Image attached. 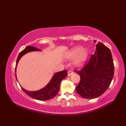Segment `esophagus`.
Returning <instances> with one entry per match:
<instances>
[{
	"label": "esophagus",
	"instance_id": "obj_1",
	"mask_svg": "<svg viewBox=\"0 0 126 126\" xmlns=\"http://www.w3.org/2000/svg\"><path fill=\"white\" fill-rule=\"evenodd\" d=\"M74 74V72H73L72 71H69L68 72V76H70L71 75H73Z\"/></svg>",
	"mask_w": 126,
	"mask_h": 126
}]
</instances>
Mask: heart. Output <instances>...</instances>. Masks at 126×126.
<instances>
[{
  "instance_id": "1",
  "label": "heart",
  "mask_w": 126,
  "mask_h": 126,
  "mask_svg": "<svg viewBox=\"0 0 126 126\" xmlns=\"http://www.w3.org/2000/svg\"><path fill=\"white\" fill-rule=\"evenodd\" d=\"M89 54V52L87 49H84L81 46H77L66 52L64 57L67 60L75 58L73 63L74 67L80 68L83 66L86 63Z\"/></svg>"
}]
</instances>
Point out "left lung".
Instances as JSON below:
<instances>
[{
  "label": "left lung",
  "mask_w": 126,
  "mask_h": 126,
  "mask_svg": "<svg viewBox=\"0 0 126 126\" xmlns=\"http://www.w3.org/2000/svg\"><path fill=\"white\" fill-rule=\"evenodd\" d=\"M75 72L81 77L76 88L79 95L87 99L100 96L108 89L114 76V66L110 49L98 42L88 63L81 70Z\"/></svg>",
  "instance_id": "left-lung-1"
}]
</instances>
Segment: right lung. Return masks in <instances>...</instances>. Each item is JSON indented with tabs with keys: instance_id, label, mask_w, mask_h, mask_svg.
Returning <instances> with one entry per match:
<instances>
[{
	"instance_id": "obj_1",
	"label": "right lung",
	"mask_w": 126,
	"mask_h": 126,
	"mask_svg": "<svg viewBox=\"0 0 126 126\" xmlns=\"http://www.w3.org/2000/svg\"><path fill=\"white\" fill-rule=\"evenodd\" d=\"M41 51V50L37 49V48L33 47L28 46L26 47L24 50H23L22 51H21L18 56L17 62H16V65L15 69L16 73V68H17L18 63L19 62V61L20 59L22 58L23 56L29 52ZM67 71L66 70H63L55 73L53 75L51 79L50 82L48 83V84L46 86H45L44 88H42L41 89H39L37 91H29L24 89L22 87H20L22 88V89L24 92V93L32 98L40 101L48 100H50V99L52 98L54 96H55L57 94V93L59 92V90H60L61 82L63 79H64L65 77L67 76ZM16 78L17 80L16 74Z\"/></svg>"
}]
</instances>
